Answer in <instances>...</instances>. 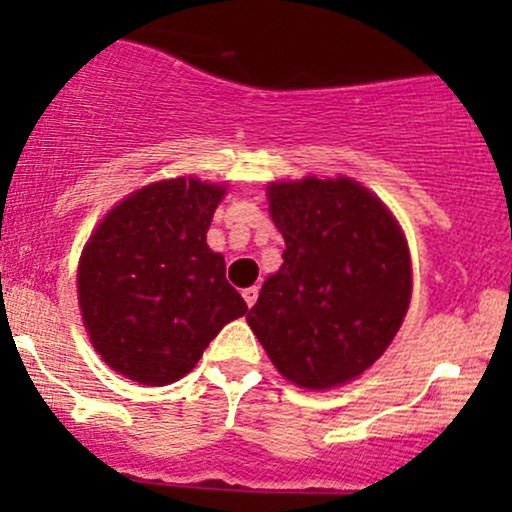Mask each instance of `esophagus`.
<instances>
[{
	"instance_id": "34e87169",
	"label": "esophagus",
	"mask_w": 512,
	"mask_h": 512,
	"mask_svg": "<svg viewBox=\"0 0 512 512\" xmlns=\"http://www.w3.org/2000/svg\"><path fill=\"white\" fill-rule=\"evenodd\" d=\"M243 298L245 303H248V308H252L257 301V286H250V289H243Z\"/></svg>"
}]
</instances>
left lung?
<instances>
[{"label": "left lung", "instance_id": "8db88e82", "mask_svg": "<svg viewBox=\"0 0 512 512\" xmlns=\"http://www.w3.org/2000/svg\"><path fill=\"white\" fill-rule=\"evenodd\" d=\"M267 199L286 250L248 313L250 330L298 387L349 383L385 354L407 315V238L351 178L269 182Z\"/></svg>", "mask_w": 512, "mask_h": 512}]
</instances>
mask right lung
Segmentation results:
<instances>
[{
    "label": "right lung",
    "mask_w": 512,
    "mask_h": 512,
    "mask_svg": "<svg viewBox=\"0 0 512 512\" xmlns=\"http://www.w3.org/2000/svg\"><path fill=\"white\" fill-rule=\"evenodd\" d=\"M223 185L173 178L110 209L79 260V305L93 349L139 385L190 373L211 339L248 313L207 245Z\"/></svg>",
    "instance_id": "1"
}]
</instances>
